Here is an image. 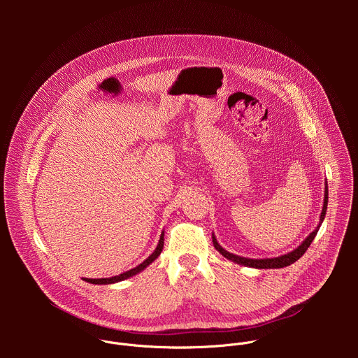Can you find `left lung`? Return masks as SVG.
<instances>
[{"label": "left lung", "instance_id": "left-lung-1", "mask_svg": "<svg viewBox=\"0 0 358 358\" xmlns=\"http://www.w3.org/2000/svg\"><path fill=\"white\" fill-rule=\"evenodd\" d=\"M327 202H329V189H327V182H326V187H324V203H323V210H322V214H320V222L317 225V228L306 238L296 249H293L292 252L286 253V255H282V257H278V258H266V259H249V258H242V257H238V255H234V253H229L228 250H225L217 241V238L214 236L213 234V242H214V246L215 249L222 255V257H225L227 259L232 261V262H236L239 265H243V266H249V268H257V269H279V268H285V266H289L292 264H294L297 259H300L303 257V253L308 250V248L310 246V243L313 242L315 236L317 235L319 232V228L326 217V211H327Z\"/></svg>", "mask_w": 358, "mask_h": 358}]
</instances>
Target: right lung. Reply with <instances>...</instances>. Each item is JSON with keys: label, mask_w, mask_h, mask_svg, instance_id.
<instances>
[{"label": "right lung", "mask_w": 358, "mask_h": 358, "mask_svg": "<svg viewBox=\"0 0 358 358\" xmlns=\"http://www.w3.org/2000/svg\"><path fill=\"white\" fill-rule=\"evenodd\" d=\"M163 246H164V232H163L162 236H160V241H159V245H157L156 250L152 252V253L150 255V257H148L144 262H141L138 266H136V268H133V269H130V271H127V272H124V273H120V275H117V276H112V278H106V279H105V278H101V279H87V278H83V280H85V282H89V283H93V285H109V283H116V282L124 280V279H127V278H131V276L140 273L141 271H144L151 262H155V261L159 258V255L162 253Z\"/></svg>", "instance_id": "add662e5"}]
</instances>
